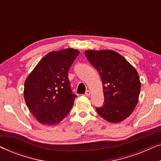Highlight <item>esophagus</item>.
<instances>
[{"label":"esophagus","instance_id":"obj_1","mask_svg":"<svg viewBox=\"0 0 161 161\" xmlns=\"http://www.w3.org/2000/svg\"><path fill=\"white\" fill-rule=\"evenodd\" d=\"M90 94H91V92H90L89 90H88V91L86 92V93H85V96H86V97H89V96H90Z\"/></svg>","mask_w":161,"mask_h":161}]
</instances>
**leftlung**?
<instances>
[{"instance_id":"obj_1","label":"left lung","mask_w":161,"mask_h":161,"mask_svg":"<svg viewBox=\"0 0 161 161\" xmlns=\"http://www.w3.org/2000/svg\"><path fill=\"white\" fill-rule=\"evenodd\" d=\"M88 61L102 79L104 104L97 112L108 122L118 123L132 114L141 90L139 76L135 68L114 50H87Z\"/></svg>"}]
</instances>
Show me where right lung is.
Instances as JSON below:
<instances>
[{
	"mask_svg": "<svg viewBox=\"0 0 161 161\" xmlns=\"http://www.w3.org/2000/svg\"><path fill=\"white\" fill-rule=\"evenodd\" d=\"M78 54L72 48L50 52L26 78L25 103L41 124H58L72 109L77 96L72 92L68 71Z\"/></svg>",
	"mask_w": 161,
	"mask_h": 161,
	"instance_id": "right-lung-1",
	"label": "right lung"
}]
</instances>
